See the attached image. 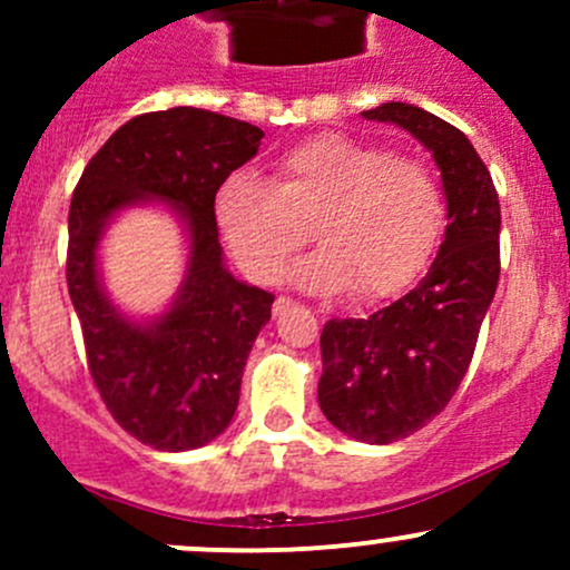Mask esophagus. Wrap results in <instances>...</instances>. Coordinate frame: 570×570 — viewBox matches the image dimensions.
I'll use <instances>...</instances> for the list:
<instances>
[{"mask_svg": "<svg viewBox=\"0 0 570 570\" xmlns=\"http://www.w3.org/2000/svg\"><path fill=\"white\" fill-rule=\"evenodd\" d=\"M289 306H292L289 297H278V301H275V306H273V314L278 317V314H284Z\"/></svg>", "mask_w": 570, "mask_h": 570, "instance_id": "1", "label": "esophagus"}]
</instances>
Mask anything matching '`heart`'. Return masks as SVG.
<instances>
[{
	"mask_svg": "<svg viewBox=\"0 0 570 570\" xmlns=\"http://www.w3.org/2000/svg\"><path fill=\"white\" fill-rule=\"evenodd\" d=\"M215 215L250 278H278L312 228L322 248L292 269V281L320 295L353 289L355 301L375 303L416 284L433 262L446 232V195L422 159L322 135L281 157L275 184L228 176Z\"/></svg>",
	"mask_w": 570,
	"mask_h": 570,
	"instance_id": "1",
	"label": "heart"
}]
</instances>
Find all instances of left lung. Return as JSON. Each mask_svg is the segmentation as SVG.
I'll return each instance as SVG.
<instances>
[{"label":"left lung","mask_w":570,"mask_h":570,"mask_svg":"<svg viewBox=\"0 0 570 570\" xmlns=\"http://www.w3.org/2000/svg\"><path fill=\"white\" fill-rule=\"evenodd\" d=\"M411 131L441 168L446 226L428 275L366 320H331L320 336V407L333 428L392 444L433 422L458 392L499 284V195L469 137L422 107L366 109Z\"/></svg>","instance_id":"left-lung-1"}]
</instances>
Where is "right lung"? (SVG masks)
<instances>
[{"label":"right lung","instance_id":"1","mask_svg":"<svg viewBox=\"0 0 570 570\" xmlns=\"http://www.w3.org/2000/svg\"><path fill=\"white\" fill-rule=\"evenodd\" d=\"M264 131L198 107L137 115L96 151L68 212L66 281L82 325L88 370L115 422L142 444L184 452L215 441L234 419L248 353L275 295L223 267L215 195ZM157 197L190 234L188 278L171 312L148 326L106 301L95 248L118 208Z\"/></svg>","mask_w":570,"mask_h":570}]
</instances>
